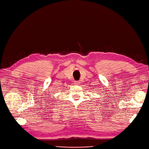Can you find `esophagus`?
Wrapping results in <instances>:
<instances>
[{
	"label": "esophagus",
	"instance_id": "1",
	"mask_svg": "<svg viewBox=\"0 0 149 149\" xmlns=\"http://www.w3.org/2000/svg\"><path fill=\"white\" fill-rule=\"evenodd\" d=\"M79 83V82L78 81H74V84H78Z\"/></svg>",
	"mask_w": 149,
	"mask_h": 149
}]
</instances>
